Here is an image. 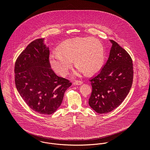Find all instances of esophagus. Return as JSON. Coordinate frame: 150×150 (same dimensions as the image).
Listing matches in <instances>:
<instances>
[{
    "label": "esophagus",
    "instance_id": "obj_1",
    "mask_svg": "<svg viewBox=\"0 0 150 150\" xmlns=\"http://www.w3.org/2000/svg\"><path fill=\"white\" fill-rule=\"evenodd\" d=\"M82 81H76L75 82H74V85H81L82 84Z\"/></svg>",
    "mask_w": 150,
    "mask_h": 150
}]
</instances>
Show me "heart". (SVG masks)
Listing matches in <instances>:
<instances>
[{
    "label": "heart",
    "mask_w": 150,
    "mask_h": 150,
    "mask_svg": "<svg viewBox=\"0 0 150 150\" xmlns=\"http://www.w3.org/2000/svg\"><path fill=\"white\" fill-rule=\"evenodd\" d=\"M74 59L77 66L75 75L83 72L88 75L96 74L104 64L103 45L92 37L71 38L61 43L58 51L52 52L49 58L51 68L61 75L68 74Z\"/></svg>",
    "instance_id": "obj_1"
}]
</instances>
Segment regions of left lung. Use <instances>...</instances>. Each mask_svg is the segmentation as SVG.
I'll use <instances>...</instances> for the list:
<instances>
[{
  "instance_id": "1",
  "label": "left lung",
  "mask_w": 150,
  "mask_h": 150,
  "mask_svg": "<svg viewBox=\"0 0 150 150\" xmlns=\"http://www.w3.org/2000/svg\"><path fill=\"white\" fill-rule=\"evenodd\" d=\"M112 44L109 57L100 71L92 77V92L89 105L96 112L109 113L125 100L131 89L133 79L132 59L128 52L116 42Z\"/></svg>"
}]
</instances>
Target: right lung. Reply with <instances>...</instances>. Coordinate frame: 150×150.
Wrapping results in <instances>:
<instances>
[{"label": "right lung", "mask_w": 150, "mask_h": 150, "mask_svg": "<svg viewBox=\"0 0 150 150\" xmlns=\"http://www.w3.org/2000/svg\"><path fill=\"white\" fill-rule=\"evenodd\" d=\"M49 55L44 38L37 39L20 54L14 66L15 85L20 95L32 110L46 115L58 109L72 85L51 69Z\"/></svg>", "instance_id": "1"}]
</instances>
